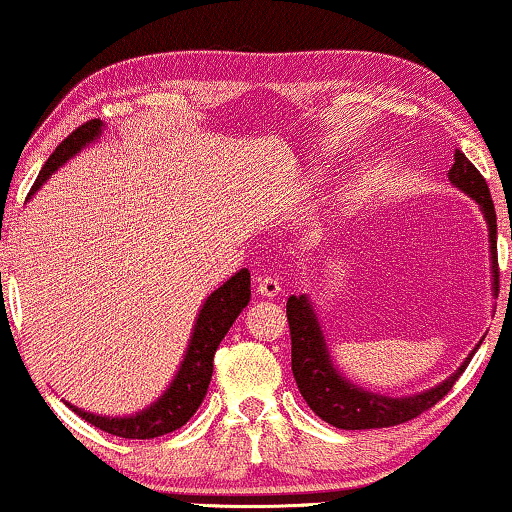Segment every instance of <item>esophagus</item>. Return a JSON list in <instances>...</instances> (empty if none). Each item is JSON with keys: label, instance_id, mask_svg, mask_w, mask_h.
I'll return each mask as SVG.
<instances>
[{"label": "esophagus", "instance_id": "obj_1", "mask_svg": "<svg viewBox=\"0 0 512 512\" xmlns=\"http://www.w3.org/2000/svg\"><path fill=\"white\" fill-rule=\"evenodd\" d=\"M282 291V286H279V279L272 277V275H258L256 277V293H261V296H277V293Z\"/></svg>", "mask_w": 512, "mask_h": 512}]
</instances>
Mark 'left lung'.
<instances>
[{
	"label": "left lung",
	"mask_w": 512,
	"mask_h": 512,
	"mask_svg": "<svg viewBox=\"0 0 512 512\" xmlns=\"http://www.w3.org/2000/svg\"><path fill=\"white\" fill-rule=\"evenodd\" d=\"M450 181L466 191L482 207V214L489 223V244H492V270H494V289L499 291V256H496V212L492 195H489L487 181L478 172L471 160L461 151H454V165L450 170ZM286 319L291 328V370L296 377L300 394L307 405L324 419V422L347 431L361 429H384V426H398L410 422L431 410L440 398L450 394L454 382L464 373L468 356L457 373L450 380L438 384L436 389L424 391V394L408 398H387L380 394H370L349 384L345 377L335 373L328 349L321 335L319 321L314 317L310 300L305 296H291L286 300Z\"/></svg>",
	"instance_id": "obj_1"
}]
</instances>
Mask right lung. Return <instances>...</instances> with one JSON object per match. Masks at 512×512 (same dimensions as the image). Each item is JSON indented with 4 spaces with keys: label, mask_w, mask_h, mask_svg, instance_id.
<instances>
[{
    "label": "right lung",
    "mask_w": 512,
    "mask_h": 512,
    "mask_svg": "<svg viewBox=\"0 0 512 512\" xmlns=\"http://www.w3.org/2000/svg\"><path fill=\"white\" fill-rule=\"evenodd\" d=\"M102 123L93 118V121L83 123L74 132H69L67 139H62V144L51 153V158L46 160V165L41 167L37 181H34L32 193L51 177V172L65 163L67 158H72L76 151H81V146L100 135ZM30 193V195H32ZM251 298V279L249 270L235 272L221 289H216L212 296L207 298V303L202 305L198 314V324H195L191 345H188L186 359L181 363L177 377L170 384V389L165 391L163 398L158 403H153L149 410L139 412L135 417H97L90 412H83L79 408H72L81 419H86L88 424L97 426L100 431H107L111 436H121L130 440H149L165 436L184 426L188 419L193 417V412L198 410L202 398L207 394L209 380L214 373V352L221 345V340L226 338V333L233 326L244 307H247Z\"/></svg>",
    "instance_id": "add662e5"
}]
</instances>
